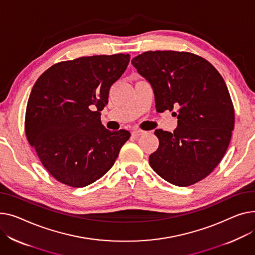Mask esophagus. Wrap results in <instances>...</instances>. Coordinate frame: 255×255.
Segmentation results:
<instances>
[{"instance_id": "obj_1", "label": "esophagus", "mask_w": 255, "mask_h": 255, "mask_svg": "<svg viewBox=\"0 0 255 255\" xmlns=\"http://www.w3.org/2000/svg\"><path fill=\"white\" fill-rule=\"evenodd\" d=\"M131 133H132V135L133 136H139V135H142L143 133H144V131H142V130H139V129H133L132 131H131Z\"/></svg>"}]
</instances>
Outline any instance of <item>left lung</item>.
Segmentation results:
<instances>
[{
  "mask_svg": "<svg viewBox=\"0 0 255 255\" xmlns=\"http://www.w3.org/2000/svg\"><path fill=\"white\" fill-rule=\"evenodd\" d=\"M132 64L150 85L158 113L173 111V133L157 129L159 147L148 158L166 181L194 184L209 175L224 158L235 124L227 85L206 59L189 52L147 51Z\"/></svg>",
  "mask_w": 255,
  "mask_h": 255,
  "instance_id": "8db88e82",
  "label": "left lung"
}]
</instances>
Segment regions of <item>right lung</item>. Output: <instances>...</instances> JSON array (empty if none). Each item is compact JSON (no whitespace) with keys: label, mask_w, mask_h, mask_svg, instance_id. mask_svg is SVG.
Wrapping results in <instances>:
<instances>
[{"label":"right lung","mask_w":255,"mask_h":255,"mask_svg":"<svg viewBox=\"0 0 255 255\" xmlns=\"http://www.w3.org/2000/svg\"><path fill=\"white\" fill-rule=\"evenodd\" d=\"M129 54L95 55L56 63L31 89L25 134L46 170L58 181L84 188L113 167L129 139L100 121L112 85L126 71Z\"/></svg>","instance_id":"right-lung-1"}]
</instances>
